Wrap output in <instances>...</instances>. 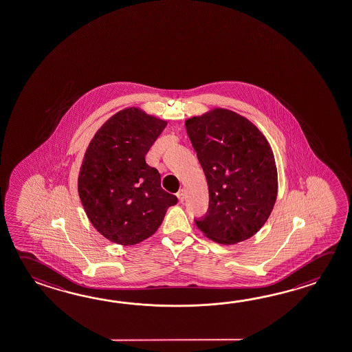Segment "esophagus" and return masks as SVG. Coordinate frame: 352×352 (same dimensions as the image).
<instances>
[{
	"label": "esophagus",
	"instance_id": "1",
	"mask_svg": "<svg viewBox=\"0 0 352 352\" xmlns=\"http://www.w3.org/2000/svg\"><path fill=\"white\" fill-rule=\"evenodd\" d=\"M177 197H178L180 203H183V201L186 200V190H184V189L179 190V192H177Z\"/></svg>",
	"mask_w": 352,
	"mask_h": 352
}]
</instances>
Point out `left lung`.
<instances>
[{"mask_svg":"<svg viewBox=\"0 0 352 352\" xmlns=\"http://www.w3.org/2000/svg\"><path fill=\"white\" fill-rule=\"evenodd\" d=\"M186 128L209 189V209L195 224L219 244L252 238L278 195L272 146L250 120L224 108L186 120Z\"/></svg>","mask_w":352,"mask_h":352,"instance_id":"8db88e82","label":"left lung"}]
</instances>
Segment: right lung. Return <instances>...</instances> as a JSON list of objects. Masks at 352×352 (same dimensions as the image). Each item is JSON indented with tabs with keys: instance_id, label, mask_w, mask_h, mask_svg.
<instances>
[{
	"instance_id": "1",
	"label": "right lung",
	"mask_w": 352,
	"mask_h": 352,
	"mask_svg": "<svg viewBox=\"0 0 352 352\" xmlns=\"http://www.w3.org/2000/svg\"><path fill=\"white\" fill-rule=\"evenodd\" d=\"M166 120L126 108L94 134L78 175V194L92 226L120 245L152 236L178 198L160 186V174L146 163Z\"/></svg>"
}]
</instances>
